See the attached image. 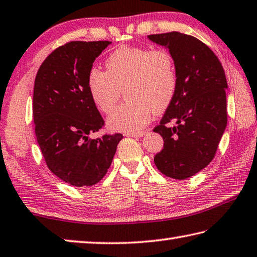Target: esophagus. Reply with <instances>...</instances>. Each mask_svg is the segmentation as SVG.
Masks as SVG:
<instances>
[{"mask_svg":"<svg viewBox=\"0 0 257 257\" xmlns=\"http://www.w3.org/2000/svg\"><path fill=\"white\" fill-rule=\"evenodd\" d=\"M127 137H143L146 135V132H138V133H125Z\"/></svg>","mask_w":257,"mask_h":257,"instance_id":"esophagus-1","label":"esophagus"}]
</instances>
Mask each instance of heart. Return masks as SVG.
I'll return each mask as SVG.
<instances>
[{
    "mask_svg": "<svg viewBox=\"0 0 257 257\" xmlns=\"http://www.w3.org/2000/svg\"><path fill=\"white\" fill-rule=\"evenodd\" d=\"M106 72L92 67L87 88L97 108L109 113L122 90L127 101L113 110L108 125L120 132H137L162 113L175 95L177 76L169 50L120 46L105 60Z\"/></svg>",
    "mask_w": 257,
    "mask_h": 257,
    "instance_id": "heart-1",
    "label": "heart"
}]
</instances>
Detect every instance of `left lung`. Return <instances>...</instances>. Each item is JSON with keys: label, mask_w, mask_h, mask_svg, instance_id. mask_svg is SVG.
<instances>
[{"label": "left lung", "mask_w": 257, "mask_h": 257, "mask_svg": "<svg viewBox=\"0 0 257 257\" xmlns=\"http://www.w3.org/2000/svg\"><path fill=\"white\" fill-rule=\"evenodd\" d=\"M174 59L177 86L154 132L164 147L154 162L163 174L185 180L203 170L216 155L227 125V80L221 63L206 44L181 32L149 35ZM176 121L177 125L169 123Z\"/></svg>", "instance_id": "obj_1"}]
</instances>
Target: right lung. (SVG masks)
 Listing matches in <instances>:
<instances>
[{"mask_svg": "<svg viewBox=\"0 0 257 257\" xmlns=\"http://www.w3.org/2000/svg\"><path fill=\"white\" fill-rule=\"evenodd\" d=\"M111 41H71L55 49L37 73L32 114L48 169L66 183L90 186L108 172L121 134L88 135L104 125L87 88V73Z\"/></svg>", "mask_w": 257, "mask_h": 257, "instance_id": "obj_1", "label": "right lung"}]
</instances>
